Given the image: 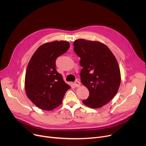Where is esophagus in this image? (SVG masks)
<instances>
[{
    "label": "esophagus",
    "mask_w": 146,
    "mask_h": 146,
    "mask_svg": "<svg viewBox=\"0 0 146 146\" xmlns=\"http://www.w3.org/2000/svg\"><path fill=\"white\" fill-rule=\"evenodd\" d=\"M74 85L76 86V87H79L80 85H81V83H80V81H75V82H74Z\"/></svg>",
    "instance_id": "obj_1"
}]
</instances>
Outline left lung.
I'll use <instances>...</instances> for the list:
<instances>
[{"instance_id": "obj_1", "label": "left lung", "mask_w": 146, "mask_h": 146, "mask_svg": "<svg viewBox=\"0 0 146 146\" xmlns=\"http://www.w3.org/2000/svg\"><path fill=\"white\" fill-rule=\"evenodd\" d=\"M74 47L83 67L81 81L89 92L88 98L82 102L92 108H101L116 95L120 86L117 61L109 48L100 42L80 38L74 42Z\"/></svg>"}]
</instances>
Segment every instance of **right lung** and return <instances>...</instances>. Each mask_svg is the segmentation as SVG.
Here are the masks:
<instances>
[{"label": "right lung", "mask_w": 146, "mask_h": 146, "mask_svg": "<svg viewBox=\"0 0 146 146\" xmlns=\"http://www.w3.org/2000/svg\"><path fill=\"white\" fill-rule=\"evenodd\" d=\"M69 48L70 43L65 41L46 43L37 48L29 62L26 92L31 101L41 109L51 110L58 106L71 88L55 68L56 60Z\"/></svg>", "instance_id": "right-lung-1"}]
</instances>
